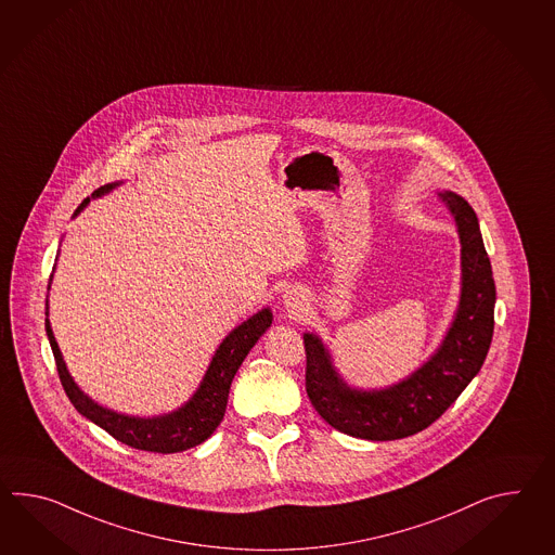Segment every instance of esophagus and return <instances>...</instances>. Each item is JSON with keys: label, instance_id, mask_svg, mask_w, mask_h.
Returning <instances> with one entry per match:
<instances>
[{"label": "esophagus", "instance_id": "esophagus-1", "mask_svg": "<svg viewBox=\"0 0 555 555\" xmlns=\"http://www.w3.org/2000/svg\"><path fill=\"white\" fill-rule=\"evenodd\" d=\"M298 305H300V302H298V298H295V297L286 298V307H288V309H291V311H293V312L297 311Z\"/></svg>", "mask_w": 555, "mask_h": 555}]
</instances>
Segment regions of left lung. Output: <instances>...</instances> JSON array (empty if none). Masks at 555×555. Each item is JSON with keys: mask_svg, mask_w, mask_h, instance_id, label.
Segmentation results:
<instances>
[{"mask_svg": "<svg viewBox=\"0 0 555 555\" xmlns=\"http://www.w3.org/2000/svg\"><path fill=\"white\" fill-rule=\"evenodd\" d=\"M457 222L461 300L443 345L411 377L385 391H354L338 377L325 345L305 335V387L312 406L337 431L392 441L423 431L455 403L486 361L493 337L495 281L474 208L455 192L439 194Z\"/></svg>", "mask_w": 555, "mask_h": 555, "instance_id": "obj_1", "label": "left lung"}]
</instances>
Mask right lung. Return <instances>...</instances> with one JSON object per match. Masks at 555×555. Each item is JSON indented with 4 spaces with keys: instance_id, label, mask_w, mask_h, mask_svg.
<instances>
[{
    "instance_id": "obj_1",
    "label": "right lung",
    "mask_w": 555,
    "mask_h": 555,
    "mask_svg": "<svg viewBox=\"0 0 555 555\" xmlns=\"http://www.w3.org/2000/svg\"><path fill=\"white\" fill-rule=\"evenodd\" d=\"M114 186L116 184H106L102 189L94 190L92 196H102ZM88 203L90 198H86L78 206L76 215ZM271 311L262 309L248 321H244L243 325L236 326L218 347L217 354L212 357V363L201 383V389L194 392L189 403L180 406L175 413L152 417V420H138V417H126L120 413H114L94 403L88 395H83L74 383V378L69 377L48 319H46V333L54 351L55 366H57L62 387L68 395L72 405L78 409V413H81L86 420L94 421L95 425L108 431L114 439L122 441L124 446L134 447L140 451H152V453H178V451H186L190 447L201 446L215 433L227 411L232 378L236 375L238 366L243 365L244 357L255 347V343L262 337V333L271 326Z\"/></svg>"
}]
</instances>
